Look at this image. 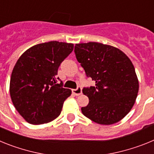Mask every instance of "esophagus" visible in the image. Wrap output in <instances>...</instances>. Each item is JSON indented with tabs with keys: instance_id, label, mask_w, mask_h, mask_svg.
Returning <instances> with one entry per match:
<instances>
[{
	"instance_id": "esophagus-1",
	"label": "esophagus",
	"mask_w": 154,
	"mask_h": 154,
	"mask_svg": "<svg viewBox=\"0 0 154 154\" xmlns=\"http://www.w3.org/2000/svg\"><path fill=\"white\" fill-rule=\"evenodd\" d=\"M82 88L81 87H78L77 89H72V93L74 94L75 96H79L82 94Z\"/></svg>"
}]
</instances>
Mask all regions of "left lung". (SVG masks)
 I'll list each match as a JSON object with an SVG mask.
<instances>
[{
  "label": "left lung",
  "mask_w": 154,
  "mask_h": 154,
  "mask_svg": "<svg viewBox=\"0 0 154 154\" xmlns=\"http://www.w3.org/2000/svg\"><path fill=\"white\" fill-rule=\"evenodd\" d=\"M74 51L87 77L96 82L82 89L89 99L82 114L99 124L119 122L131 110L139 90L130 59L117 48L98 42L76 44Z\"/></svg>",
  "instance_id": "left-lung-1"
}]
</instances>
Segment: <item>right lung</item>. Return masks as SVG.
<instances>
[{"mask_svg":"<svg viewBox=\"0 0 154 154\" xmlns=\"http://www.w3.org/2000/svg\"><path fill=\"white\" fill-rule=\"evenodd\" d=\"M73 48V44L56 41L42 43L28 48L17 61L11 77V98L28 123H49L60 115L72 91L63 88L62 82L57 83L56 75Z\"/></svg>","mask_w":154,"mask_h":154,"instance_id":"right-lung-1","label":"right lung"}]
</instances>
